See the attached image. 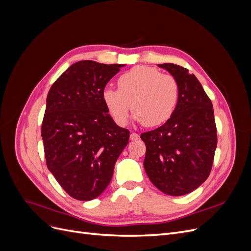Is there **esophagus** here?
Masks as SVG:
<instances>
[{
    "instance_id": "1",
    "label": "esophagus",
    "mask_w": 251,
    "mask_h": 251,
    "mask_svg": "<svg viewBox=\"0 0 251 251\" xmlns=\"http://www.w3.org/2000/svg\"><path fill=\"white\" fill-rule=\"evenodd\" d=\"M130 139H131L132 141L138 140V139H139V135H138L137 133H134V132H132V133H131V135H130Z\"/></svg>"
}]
</instances>
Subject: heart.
I'll use <instances>...</instances> for the list:
<instances>
[{
	"mask_svg": "<svg viewBox=\"0 0 251 251\" xmlns=\"http://www.w3.org/2000/svg\"><path fill=\"white\" fill-rule=\"evenodd\" d=\"M117 86L118 90L105 88L102 100L118 126L127 123L131 107L135 111V119L144 126H161L173 116L178 104L179 87L176 79L153 67L132 68L120 75Z\"/></svg>",
	"mask_w": 251,
	"mask_h": 251,
	"instance_id": "obj_1",
	"label": "heart"
}]
</instances>
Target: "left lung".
Returning a JSON list of instances; mask_svg holds the SVG:
<instances>
[{"label":"left lung","instance_id":"left-lung-1","mask_svg":"<svg viewBox=\"0 0 251 251\" xmlns=\"http://www.w3.org/2000/svg\"><path fill=\"white\" fill-rule=\"evenodd\" d=\"M176 79L178 104L173 116L154 131L142 133L144 170L159 191L183 196L209 176L217 148L214 109L194 74L175 64H159Z\"/></svg>","mask_w":251,"mask_h":251}]
</instances>
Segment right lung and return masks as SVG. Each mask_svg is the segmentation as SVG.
Returning a JSON list of instances; mask_svg holds the SVG:
<instances>
[{
    "instance_id": "right-lung-1",
    "label": "right lung",
    "mask_w": 251,
    "mask_h": 251,
    "mask_svg": "<svg viewBox=\"0 0 251 251\" xmlns=\"http://www.w3.org/2000/svg\"><path fill=\"white\" fill-rule=\"evenodd\" d=\"M124 66L80 60L49 90L42 124L47 168L76 200L95 199L107 188L130 139L102 100L105 85Z\"/></svg>"
}]
</instances>
